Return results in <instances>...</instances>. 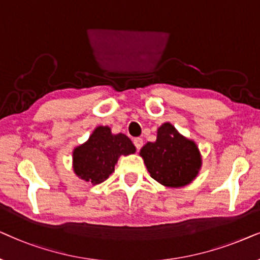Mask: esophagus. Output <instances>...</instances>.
I'll list each match as a JSON object with an SVG mask.
<instances>
[{
    "instance_id": "1",
    "label": "esophagus",
    "mask_w": 260,
    "mask_h": 260,
    "mask_svg": "<svg viewBox=\"0 0 260 260\" xmlns=\"http://www.w3.org/2000/svg\"><path fill=\"white\" fill-rule=\"evenodd\" d=\"M133 143H134V145H136L137 150H140V148L143 147L144 141H143V139H141V138H134V139H133Z\"/></svg>"
}]
</instances>
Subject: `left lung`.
I'll return each instance as SVG.
<instances>
[{"label":"left lung","instance_id":"8db88e82","mask_svg":"<svg viewBox=\"0 0 260 260\" xmlns=\"http://www.w3.org/2000/svg\"><path fill=\"white\" fill-rule=\"evenodd\" d=\"M139 154L151 177L166 188L190 184L202 168V154L197 144L179 133L170 122L158 128L157 139L145 144Z\"/></svg>","mask_w":260,"mask_h":260}]
</instances>
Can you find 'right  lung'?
Instances as JSON below:
<instances>
[{"instance_id":"obj_1","label":"right lung","mask_w":260,"mask_h":260,"mask_svg":"<svg viewBox=\"0 0 260 260\" xmlns=\"http://www.w3.org/2000/svg\"><path fill=\"white\" fill-rule=\"evenodd\" d=\"M136 151L126 134H113L109 126H98L85 143L72 151V169L78 178L96 185L113 174L121 155Z\"/></svg>"}]
</instances>
